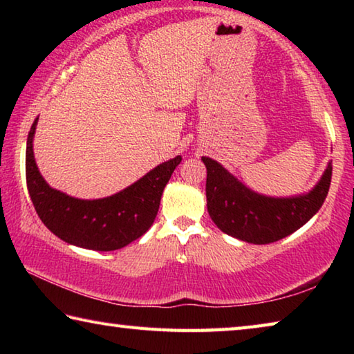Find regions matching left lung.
Masks as SVG:
<instances>
[{"label": "left lung", "instance_id": "8db88e82", "mask_svg": "<svg viewBox=\"0 0 354 354\" xmlns=\"http://www.w3.org/2000/svg\"><path fill=\"white\" fill-rule=\"evenodd\" d=\"M207 169V212L221 231L243 242L266 245L287 237L314 217L325 201L331 184L329 162L319 184L306 195L272 198L250 190L211 158H203Z\"/></svg>", "mask_w": 354, "mask_h": 354}]
</instances>
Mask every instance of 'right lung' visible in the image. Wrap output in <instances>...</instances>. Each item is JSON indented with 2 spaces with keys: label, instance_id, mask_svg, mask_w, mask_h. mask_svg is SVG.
Instances as JSON below:
<instances>
[{
  "label": "right lung",
  "instance_id": "add662e5",
  "mask_svg": "<svg viewBox=\"0 0 354 354\" xmlns=\"http://www.w3.org/2000/svg\"><path fill=\"white\" fill-rule=\"evenodd\" d=\"M34 120L26 142V184L35 212L53 234L76 247L112 251L127 247L151 227L160 196L181 156L156 167L139 181L101 200H77L51 189L34 160Z\"/></svg>",
  "mask_w": 354,
  "mask_h": 354
}]
</instances>
